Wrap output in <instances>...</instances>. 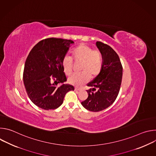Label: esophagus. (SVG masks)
I'll return each mask as SVG.
<instances>
[{
	"label": "esophagus",
	"instance_id": "obj_1",
	"mask_svg": "<svg viewBox=\"0 0 156 156\" xmlns=\"http://www.w3.org/2000/svg\"><path fill=\"white\" fill-rule=\"evenodd\" d=\"M75 91H81V89H80V88H78V87H75Z\"/></svg>",
	"mask_w": 156,
	"mask_h": 156
}]
</instances>
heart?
<instances>
[{
    "label": "heart",
    "mask_w": 156,
    "mask_h": 156,
    "mask_svg": "<svg viewBox=\"0 0 156 156\" xmlns=\"http://www.w3.org/2000/svg\"><path fill=\"white\" fill-rule=\"evenodd\" d=\"M72 57L75 62H81L79 75H73L69 78L70 84L80 86L89 81L90 77L97 76L101 72L103 64L102 56L99 51L93 49L85 44H80L72 52ZM64 72L70 75L72 72L73 62L70 57H65L62 62Z\"/></svg>",
    "instance_id": "obj_1"
}]
</instances>
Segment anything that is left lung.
Segmentation results:
<instances>
[{"instance_id": "1", "label": "left lung", "mask_w": 156, "mask_h": 156, "mask_svg": "<svg viewBox=\"0 0 156 156\" xmlns=\"http://www.w3.org/2000/svg\"><path fill=\"white\" fill-rule=\"evenodd\" d=\"M96 45L102 56L103 64L101 73L87 84L88 98L82 105L91 112H99L112 105L115 101L120 88L123 68L120 58L109 46L100 41ZM98 91H94L96 88Z\"/></svg>"}]
</instances>
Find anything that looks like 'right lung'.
<instances>
[{
	"instance_id": "obj_1",
	"label": "right lung",
	"mask_w": 156,
	"mask_h": 156,
	"mask_svg": "<svg viewBox=\"0 0 156 156\" xmlns=\"http://www.w3.org/2000/svg\"><path fill=\"white\" fill-rule=\"evenodd\" d=\"M73 43L72 40L48 38L39 42L30 51L25 64L23 82L30 100L39 108H58L66 93L74 90L72 85L63 83L66 78L62 66Z\"/></svg>"
}]
</instances>
